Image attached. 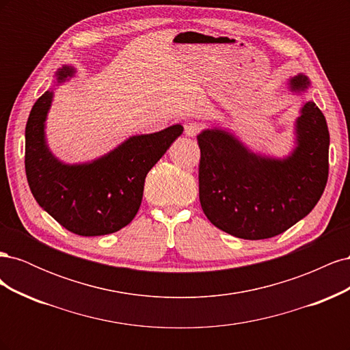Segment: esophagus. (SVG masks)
Segmentation results:
<instances>
[{
  "label": "esophagus",
  "mask_w": 350,
  "mask_h": 350,
  "mask_svg": "<svg viewBox=\"0 0 350 350\" xmlns=\"http://www.w3.org/2000/svg\"><path fill=\"white\" fill-rule=\"evenodd\" d=\"M184 133L188 137H196L200 133V125L197 122H187Z\"/></svg>",
  "instance_id": "esophagus-1"
}]
</instances>
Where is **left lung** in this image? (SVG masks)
Segmentation results:
<instances>
[{
  "label": "left lung",
  "mask_w": 350,
  "mask_h": 350,
  "mask_svg": "<svg viewBox=\"0 0 350 350\" xmlns=\"http://www.w3.org/2000/svg\"><path fill=\"white\" fill-rule=\"evenodd\" d=\"M286 88L302 96L311 81L298 74ZM293 135V149L283 157L252 152L221 126L197 135L200 203L211 224L256 241L282 234L310 213L327 184L330 146L325 118L312 100L302 103Z\"/></svg>",
  "instance_id": "obj_1"
}]
</instances>
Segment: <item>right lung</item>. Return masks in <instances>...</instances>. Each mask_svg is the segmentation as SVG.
I'll list each match as a JSON object with an SVG mask.
<instances>
[{
    "mask_svg": "<svg viewBox=\"0 0 350 350\" xmlns=\"http://www.w3.org/2000/svg\"><path fill=\"white\" fill-rule=\"evenodd\" d=\"M72 66L55 72L54 86L36 100L26 124V176L38 204L61 226L81 237H100L126 226L140 208L144 179L184 126L131 135L98 159L66 163L52 153L46 118L54 90L76 76Z\"/></svg>",
    "mask_w": 350,
    "mask_h": 350,
    "instance_id": "obj_1",
    "label": "right lung"
}]
</instances>
